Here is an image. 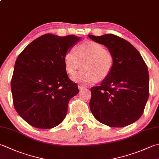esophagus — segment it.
Masks as SVG:
<instances>
[{"mask_svg":"<svg viewBox=\"0 0 159 159\" xmlns=\"http://www.w3.org/2000/svg\"><path fill=\"white\" fill-rule=\"evenodd\" d=\"M78 87H79V89L80 91H83L84 89L85 88V87H84L83 85H79V86H78Z\"/></svg>","mask_w":159,"mask_h":159,"instance_id":"obj_1","label":"esophagus"}]
</instances>
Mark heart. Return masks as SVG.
Here are the masks:
<instances>
[{
	"label": "heart",
	"mask_w": 159,
	"mask_h": 159,
	"mask_svg": "<svg viewBox=\"0 0 159 159\" xmlns=\"http://www.w3.org/2000/svg\"><path fill=\"white\" fill-rule=\"evenodd\" d=\"M64 55L66 70L74 75L80 67L83 69L74 76L72 79L81 84H92L109 76L113 68L114 57L110 50L102 44L93 40H87Z\"/></svg>",
	"instance_id": "b5f03b06"
}]
</instances>
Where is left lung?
<instances>
[{
  "mask_svg": "<svg viewBox=\"0 0 159 159\" xmlns=\"http://www.w3.org/2000/svg\"><path fill=\"white\" fill-rule=\"evenodd\" d=\"M104 45L114 57L113 68L100 86L91 88L93 116L110 127H124L142 116L149 97V74L139 51L116 35H89Z\"/></svg>",
  "mask_w": 159,
  "mask_h": 159,
  "instance_id": "1",
  "label": "left lung"
}]
</instances>
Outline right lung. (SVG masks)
<instances>
[{
    "label": "right lung",
    "instance_id": "obj_1",
    "mask_svg": "<svg viewBox=\"0 0 159 159\" xmlns=\"http://www.w3.org/2000/svg\"><path fill=\"white\" fill-rule=\"evenodd\" d=\"M80 38L43 35L18 55L11 82L17 113L31 126L49 129L58 126L70 100L79 92L66 73L64 55Z\"/></svg>",
    "mask_w": 159,
    "mask_h": 159
}]
</instances>
